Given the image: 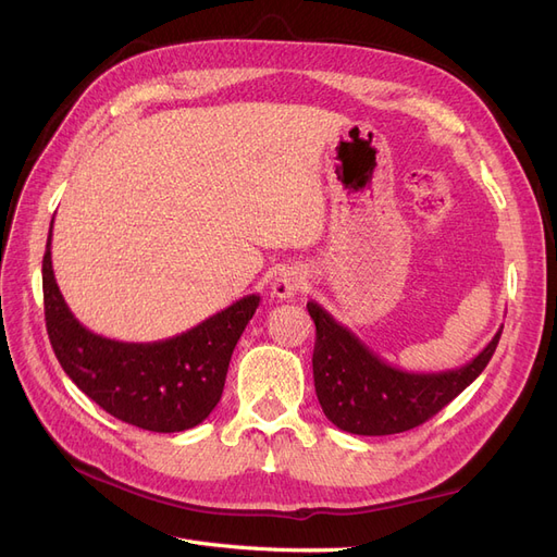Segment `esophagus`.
I'll use <instances>...</instances> for the list:
<instances>
[{
  "instance_id": "1",
  "label": "esophagus",
  "mask_w": 557,
  "mask_h": 557,
  "mask_svg": "<svg viewBox=\"0 0 557 557\" xmlns=\"http://www.w3.org/2000/svg\"><path fill=\"white\" fill-rule=\"evenodd\" d=\"M301 288H305V276H301L299 269L283 267L272 278V295L278 299H293Z\"/></svg>"
}]
</instances>
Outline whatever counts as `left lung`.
<instances>
[{"label":"left lung","mask_w":557,"mask_h":557,"mask_svg":"<svg viewBox=\"0 0 557 557\" xmlns=\"http://www.w3.org/2000/svg\"><path fill=\"white\" fill-rule=\"evenodd\" d=\"M307 309L315 323L313 383L320 407L330 423L362 436L407 432L440 413L491 362L504 327L467 364L418 374L381 360L315 301Z\"/></svg>","instance_id":"obj_1"}]
</instances>
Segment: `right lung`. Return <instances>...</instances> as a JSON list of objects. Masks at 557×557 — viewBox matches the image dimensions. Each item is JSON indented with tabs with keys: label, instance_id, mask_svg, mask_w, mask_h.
<instances>
[{
	"label": "right lung",
	"instance_id": "right-lung-1",
	"mask_svg": "<svg viewBox=\"0 0 557 557\" xmlns=\"http://www.w3.org/2000/svg\"><path fill=\"white\" fill-rule=\"evenodd\" d=\"M41 274L48 339L64 374L107 413L150 432H183L209 418L221 401L232 350L260 305V295H246L172 339L127 344L74 318L55 283L50 234Z\"/></svg>",
	"mask_w": 557,
	"mask_h": 557
}]
</instances>
